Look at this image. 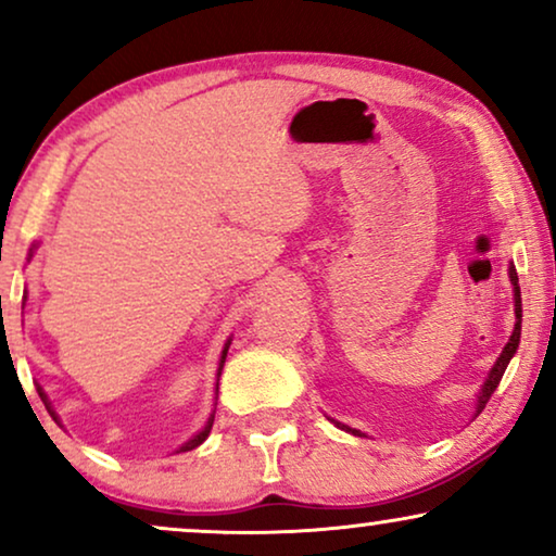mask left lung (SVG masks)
Wrapping results in <instances>:
<instances>
[{
  "label": "left lung",
  "instance_id": "left-lung-1",
  "mask_svg": "<svg viewBox=\"0 0 556 556\" xmlns=\"http://www.w3.org/2000/svg\"><path fill=\"white\" fill-rule=\"evenodd\" d=\"M508 278H511L514 283V314H516V324H514V333L511 339H508V344L504 346V352H501V356L496 359V364H493V369L489 371V379H485L481 392H478V405H476V415H481V409L485 407V402L491 400V394L496 392V387L501 382V377H504V371L508 367V362H511V356L516 354V346H519V339H521V291H519V276H516L514 268H508ZM341 430L346 432H354V435H362L359 430L354 428H346V425L337 422Z\"/></svg>",
  "mask_w": 556,
  "mask_h": 556
}]
</instances>
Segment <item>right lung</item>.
<instances>
[{
    "instance_id": "1",
    "label": "right lung",
    "mask_w": 556,
    "mask_h": 556,
    "mask_svg": "<svg viewBox=\"0 0 556 556\" xmlns=\"http://www.w3.org/2000/svg\"><path fill=\"white\" fill-rule=\"evenodd\" d=\"M33 250H35V248H33ZM33 250H29V257H33ZM227 349H230V341H227V344H225V349H223V356H219V369H217V375H219V371H223V364H225ZM37 392H40V397H42V402H45V407H48V413H50V415H52V417H55V420H58V415H55V413H52V407H50V402H48V394H45V392L40 390V387H37ZM212 422H215V415H212V417H210V420H207V425H204V428H202L200 432H197V435H194L192 440H187V443L179 447V453H185V451H192V447H197V445H202V443H204V440H207V435H210V430H212Z\"/></svg>"
}]
</instances>
